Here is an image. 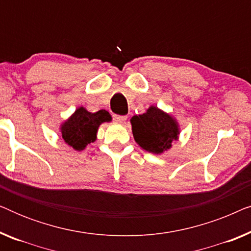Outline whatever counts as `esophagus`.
Wrapping results in <instances>:
<instances>
[{
  "instance_id": "34e87169",
  "label": "esophagus",
  "mask_w": 251,
  "mask_h": 251,
  "mask_svg": "<svg viewBox=\"0 0 251 251\" xmlns=\"http://www.w3.org/2000/svg\"><path fill=\"white\" fill-rule=\"evenodd\" d=\"M113 119H114L115 122L123 123L128 118H126V115H113Z\"/></svg>"
}]
</instances>
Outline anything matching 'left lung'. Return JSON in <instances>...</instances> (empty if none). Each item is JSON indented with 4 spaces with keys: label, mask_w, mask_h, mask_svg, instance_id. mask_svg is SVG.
<instances>
[{
    "label": "left lung",
    "mask_w": 251,
    "mask_h": 251,
    "mask_svg": "<svg viewBox=\"0 0 251 251\" xmlns=\"http://www.w3.org/2000/svg\"><path fill=\"white\" fill-rule=\"evenodd\" d=\"M131 126L137 144L154 154L170 149L173 140H177L179 133L176 121L154 106L144 114L133 116Z\"/></svg>",
    "instance_id": "1"
}]
</instances>
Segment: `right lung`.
<instances>
[{
	"mask_svg": "<svg viewBox=\"0 0 251 251\" xmlns=\"http://www.w3.org/2000/svg\"><path fill=\"white\" fill-rule=\"evenodd\" d=\"M108 121H111V115L105 109L90 113L80 107L61 126V135L68 145L82 151L88 144L95 142L98 126Z\"/></svg>",
	"mask_w": 251,
	"mask_h": 251,
	"instance_id": "add662e5",
	"label": "right lung"
}]
</instances>
